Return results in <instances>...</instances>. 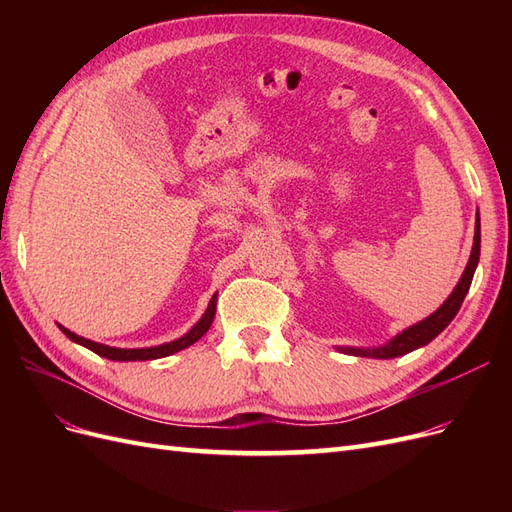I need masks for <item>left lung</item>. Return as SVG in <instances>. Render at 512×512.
I'll return each instance as SVG.
<instances>
[{
  "label": "left lung",
  "mask_w": 512,
  "mask_h": 512,
  "mask_svg": "<svg viewBox=\"0 0 512 512\" xmlns=\"http://www.w3.org/2000/svg\"><path fill=\"white\" fill-rule=\"evenodd\" d=\"M478 258H480V220L476 218L474 245H472V254H470L468 265H466V271H463L459 284L451 292V297H448L436 309V312L427 316L425 320L412 324V327H408L406 331L397 333L389 344H384L380 348H339V350L346 352V354H354V356H371V359H395V356L408 354L416 348L427 346L431 339H436L448 327V324H451V320L457 316L459 307H461L463 299H466V294L470 290L472 277H474V271H476V265H478Z\"/></svg>",
  "instance_id": "1"
}]
</instances>
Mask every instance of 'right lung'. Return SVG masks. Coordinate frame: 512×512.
<instances>
[{
  "label": "right lung",
  "mask_w": 512,
  "mask_h": 512,
  "mask_svg": "<svg viewBox=\"0 0 512 512\" xmlns=\"http://www.w3.org/2000/svg\"><path fill=\"white\" fill-rule=\"evenodd\" d=\"M215 303H218V292H215L213 297H211L209 307H207V312L203 314V318H200L188 333H185L179 339H173V342L162 344V346H151V348H111V346L91 342V339H85L81 335H76V333L68 331L66 327H61V324H57V327L61 329V333H64L68 339H72L74 344H81V346L89 348L91 352L104 356V359H111V361H153V359H162V356H168V354H175V352H179L183 348L192 346L194 342H198V339L209 331L211 322L215 318Z\"/></svg>",
  "instance_id": "right-lung-1"
}]
</instances>
